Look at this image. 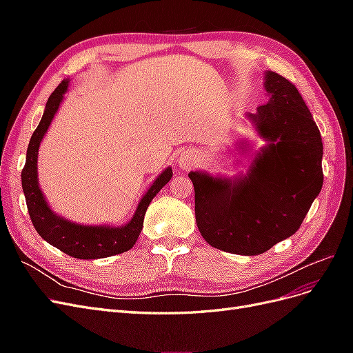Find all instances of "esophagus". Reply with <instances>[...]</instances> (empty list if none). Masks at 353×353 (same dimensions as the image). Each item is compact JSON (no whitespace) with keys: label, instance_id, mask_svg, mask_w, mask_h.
<instances>
[{"label":"esophagus","instance_id":"1","mask_svg":"<svg viewBox=\"0 0 353 353\" xmlns=\"http://www.w3.org/2000/svg\"><path fill=\"white\" fill-rule=\"evenodd\" d=\"M196 160H197V156L193 152H184V153H181L178 162H179L181 168L188 169L196 163Z\"/></svg>","mask_w":353,"mask_h":353}]
</instances>
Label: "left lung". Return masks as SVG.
Wrapping results in <instances>:
<instances>
[{
	"label": "left lung",
	"instance_id": "left-lung-1",
	"mask_svg": "<svg viewBox=\"0 0 353 353\" xmlns=\"http://www.w3.org/2000/svg\"><path fill=\"white\" fill-rule=\"evenodd\" d=\"M265 90L268 103L248 116L268 145L249 172L237 178L188 174L203 239L244 256L265 253L293 236L324 181L321 134L301 92L271 70L265 73Z\"/></svg>",
	"mask_w": 353,
	"mask_h": 353
}]
</instances>
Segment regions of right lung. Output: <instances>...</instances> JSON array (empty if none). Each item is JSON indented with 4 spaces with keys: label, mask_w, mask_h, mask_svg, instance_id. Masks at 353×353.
I'll use <instances>...</instances> for the list:
<instances>
[{
    "label": "right lung",
    "mask_w": 353,
    "mask_h": 353,
    "mask_svg": "<svg viewBox=\"0 0 353 353\" xmlns=\"http://www.w3.org/2000/svg\"><path fill=\"white\" fill-rule=\"evenodd\" d=\"M69 79L61 81L52 91L47 101L44 114L35 132L32 134L26 152V163L22 170V187L26 199V206L32 223L39 236L63 253L77 259H100L108 256L119 254L132 249L140 237L145 210L153 197L172 178V168H166L160 174L153 185L147 190L137 206L132 219L122 227L108 225H81L59 216L52 212L38 185V150L52 117L57 113L63 101V95L68 91Z\"/></svg>",
    "instance_id": "right-lung-1"
}]
</instances>
